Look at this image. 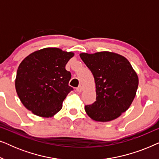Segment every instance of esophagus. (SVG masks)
Masks as SVG:
<instances>
[{
  "label": "esophagus",
  "mask_w": 159,
  "mask_h": 159,
  "mask_svg": "<svg viewBox=\"0 0 159 159\" xmlns=\"http://www.w3.org/2000/svg\"><path fill=\"white\" fill-rule=\"evenodd\" d=\"M76 90H77L78 93H81L82 91V87H81V86L78 87V88L76 89Z\"/></svg>",
  "instance_id": "obj_1"
}]
</instances>
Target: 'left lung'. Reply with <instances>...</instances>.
I'll list each match as a JSON object with an SVG mask.
<instances>
[{"label":"left lung","mask_w":159,"mask_h":159,"mask_svg":"<svg viewBox=\"0 0 159 159\" xmlns=\"http://www.w3.org/2000/svg\"><path fill=\"white\" fill-rule=\"evenodd\" d=\"M95 79L96 101L84 107L87 114L97 121L118 118L131 105L138 87V77L127 58L103 51L80 54Z\"/></svg>","instance_id":"8db88e82"}]
</instances>
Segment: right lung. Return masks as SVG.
I'll list each match as a JSON object with an SVG mask.
<instances>
[{
    "mask_svg": "<svg viewBox=\"0 0 159 159\" xmlns=\"http://www.w3.org/2000/svg\"><path fill=\"white\" fill-rule=\"evenodd\" d=\"M72 52L46 48L27 56L17 69L15 87L21 103L37 116L51 117L59 111L66 95L70 71L66 64Z\"/></svg>",
    "mask_w": 159,
    "mask_h": 159,
    "instance_id": "1",
    "label": "right lung"
}]
</instances>
